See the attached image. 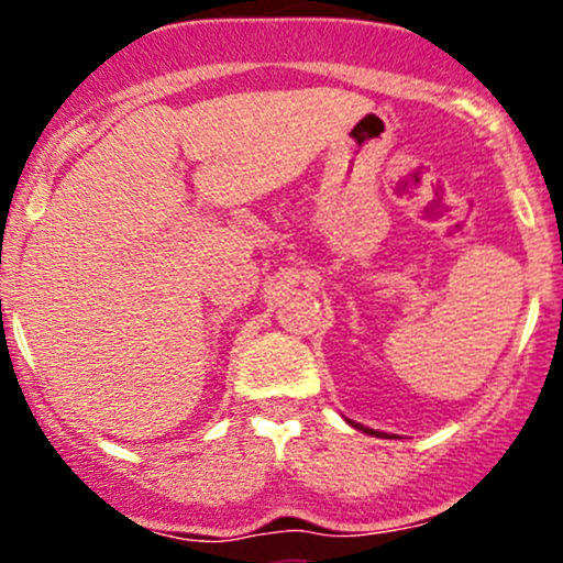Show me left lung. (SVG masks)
<instances>
[{"mask_svg": "<svg viewBox=\"0 0 563 563\" xmlns=\"http://www.w3.org/2000/svg\"><path fill=\"white\" fill-rule=\"evenodd\" d=\"M349 426H354V429L357 431H365V434H373V437H380V439H389V434H384V431H373V429H367V426H363V423H354V421H346Z\"/></svg>", "mask_w": 563, "mask_h": 563, "instance_id": "left-lung-1", "label": "left lung"}]
</instances>
